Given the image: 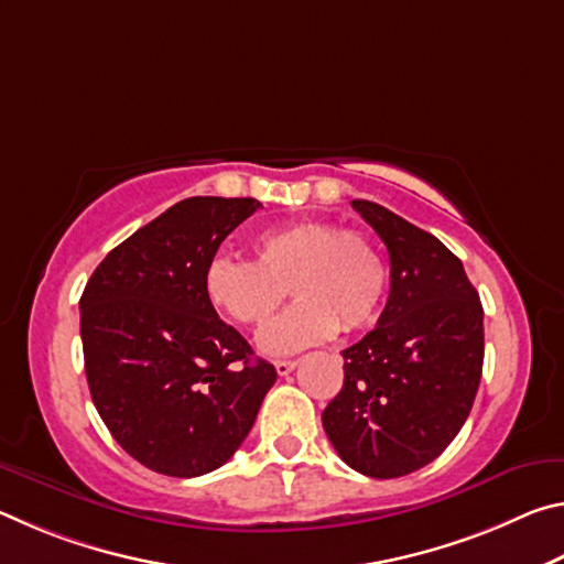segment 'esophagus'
Segmentation results:
<instances>
[{
    "label": "esophagus",
    "mask_w": 564,
    "mask_h": 564,
    "mask_svg": "<svg viewBox=\"0 0 564 564\" xmlns=\"http://www.w3.org/2000/svg\"><path fill=\"white\" fill-rule=\"evenodd\" d=\"M273 366H275V373H279V376H289L291 370L299 366V360H275Z\"/></svg>",
    "instance_id": "34e87169"
}]
</instances>
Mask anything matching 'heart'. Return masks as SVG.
Here are the masks:
<instances>
[{
  "label": "heart",
  "mask_w": 564,
  "mask_h": 564,
  "mask_svg": "<svg viewBox=\"0 0 564 564\" xmlns=\"http://www.w3.org/2000/svg\"><path fill=\"white\" fill-rule=\"evenodd\" d=\"M253 261L216 256L206 265L208 303L241 326L261 328L291 293L299 303L261 333L271 356L295 352L370 326L383 303L388 269L366 234L333 224L299 221L261 234Z\"/></svg>",
  "instance_id": "obj_1"
}]
</instances>
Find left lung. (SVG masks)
Wrapping results in <instances>:
<instances>
[{
    "mask_svg": "<svg viewBox=\"0 0 564 564\" xmlns=\"http://www.w3.org/2000/svg\"><path fill=\"white\" fill-rule=\"evenodd\" d=\"M350 206L390 256V295L378 326L343 350L346 378L323 410L343 463L388 480L433 463L470 415L485 333L480 295L433 234L373 202Z\"/></svg>",
    "mask_w": 564,
    "mask_h": 564,
    "instance_id": "1",
    "label": "left lung"
}]
</instances>
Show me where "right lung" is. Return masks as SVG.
<instances>
[{"mask_svg":"<svg viewBox=\"0 0 564 564\" xmlns=\"http://www.w3.org/2000/svg\"><path fill=\"white\" fill-rule=\"evenodd\" d=\"M261 202L184 198L109 251L82 293L84 368L104 425L149 470L198 477L251 433L271 362L204 293L218 246Z\"/></svg>","mask_w":564,"mask_h":564,"instance_id":"obj_1","label":"right lung"}]
</instances>
